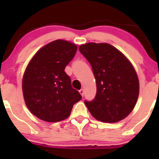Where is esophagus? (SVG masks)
Instances as JSON below:
<instances>
[{
  "label": "esophagus",
  "instance_id": "obj_1",
  "mask_svg": "<svg viewBox=\"0 0 159 159\" xmlns=\"http://www.w3.org/2000/svg\"><path fill=\"white\" fill-rule=\"evenodd\" d=\"M79 93H81V95L82 96H84V89H81V90H79Z\"/></svg>",
  "mask_w": 159,
  "mask_h": 159
}]
</instances>
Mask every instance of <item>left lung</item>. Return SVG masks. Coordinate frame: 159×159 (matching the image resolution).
I'll return each mask as SVG.
<instances>
[{
    "instance_id": "8db88e82",
    "label": "left lung",
    "mask_w": 159,
    "mask_h": 159,
    "mask_svg": "<svg viewBox=\"0 0 159 159\" xmlns=\"http://www.w3.org/2000/svg\"><path fill=\"white\" fill-rule=\"evenodd\" d=\"M80 52L92 66L96 94L84 103L90 114L104 123H116L132 112L139 95V81L130 61L107 43H89Z\"/></svg>"
}]
</instances>
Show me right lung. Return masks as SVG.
<instances>
[{"label":"right lung","instance_id":"obj_1","mask_svg":"<svg viewBox=\"0 0 159 159\" xmlns=\"http://www.w3.org/2000/svg\"><path fill=\"white\" fill-rule=\"evenodd\" d=\"M77 48L70 42L55 40L40 48L27 65L22 80L24 98L39 119L50 123L66 119L81 99L64 71Z\"/></svg>","mask_w":159,"mask_h":159}]
</instances>
